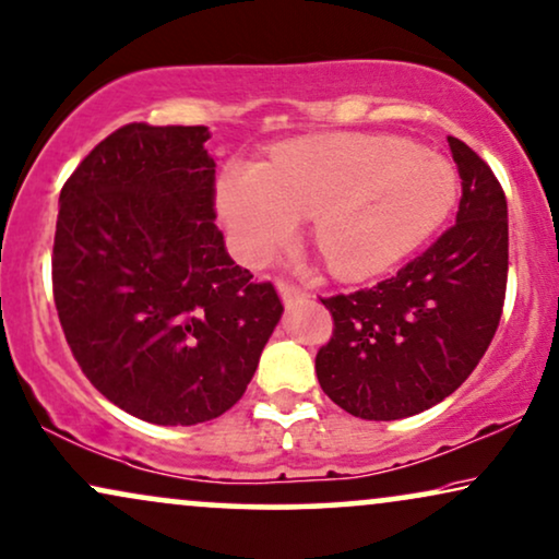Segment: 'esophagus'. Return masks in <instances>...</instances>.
<instances>
[{"label": "esophagus", "instance_id": "34e87169", "mask_svg": "<svg viewBox=\"0 0 559 559\" xmlns=\"http://www.w3.org/2000/svg\"><path fill=\"white\" fill-rule=\"evenodd\" d=\"M277 289H280V295H282V300L287 302H295V300H302V297H306L308 293L302 287H297V285H293V282H285V280H277Z\"/></svg>", "mask_w": 559, "mask_h": 559}]
</instances>
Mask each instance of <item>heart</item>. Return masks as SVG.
Listing matches in <instances>:
<instances>
[{
  "label": "heart",
  "instance_id": "heart-1",
  "mask_svg": "<svg viewBox=\"0 0 559 559\" xmlns=\"http://www.w3.org/2000/svg\"><path fill=\"white\" fill-rule=\"evenodd\" d=\"M456 198V174L437 151L393 135H321L230 164L217 213L243 262L262 264L313 217V241L338 277L388 272L416 251Z\"/></svg>",
  "mask_w": 559,
  "mask_h": 559
}]
</instances>
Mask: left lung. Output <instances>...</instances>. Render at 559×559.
<instances>
[{"label": "left lung", "mask_w": 559, "mask_h": 559, "mask_svg": "<svg viewBox=\"0 0 559 559\" xmlns=\"http://www.w3.org/2000/svg\"><path fill=\"white\" fill-rule=\"evenodd\" d=\"M462 179L456 223L377 287L323 300V393L367 421L416 416L452 395L488 352L509 280V207L490 166L447 138Z\"/></svg>", "instance_id": "left-lung-1"}]
</instances>
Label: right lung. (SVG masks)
Returning <instances> with one entry per match:
<instances>
[{
  "mask_svg": "<svg viewBox=\"0 0 559 559\" xmlns=\"http://www.w3.org/2000/svg\"><path fill=\"white\" fill-rule=\"evenodd\" d=\"M205 126L130 122L58 198L53 300L86 380L130 416L194 426L241 401L282 318L215 226Z\"/></svg>",
  "mask_w": 559,
  "mask_h": 559,
  "instance_id": "1",
  "label": "right lung"
}]
</instances>
